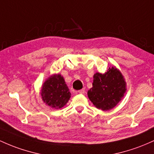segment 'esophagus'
Instances as JSON below:
<instances>
[{"label": "esophagus", "instance_id": "1", "mask_svg": "<svg viewBox=\"0 0 154 154\" xmlns=\"http://www.w3.org/2000/svg\"><path fill=\"white\" fill-rule=\"evenodd\" d=\"M77 92H78V94H85V88H82V89H81V90L77 91Z\"/></svg>", "mask_w": 154, "mask_h": 154}]
</instances>
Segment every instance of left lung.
<instances>
[{"instance_id": "left-lung-1", "label": "left lung", "mask_w": 154, "mask_h": 154, "mask_svg": "<svg viewBox=\"0 0 154 154\" xmlns=\"http://www.w3.org/2000/svg\"><path fill=\"white\" fill-rule=\"evenodd\" d=\"M92 85L93 87L88 91V96L96 108L103 111L116 107L126 91L124 75L116 66L109 67L104 74H94Z\"/></svg>"}]
</instances>
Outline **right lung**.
I'll return each instance as SVG.
<instances>
[{
    "label": "right lung",
    "mask_w": 154,
    "mask_h": 154,
    "mask_svg": "<svg viewBox=\"0 0 154 154\" xmlns=\"http://www.w3.org/2000/svg\"><path fill=\"white\" fill-rule=\"evenodd\" d=\"M42 99L52 109H60L69 102L71 93L63 76L55 74L50 76L42 86Z\"/></svg>",
    "instance_id": "right-lung-1"
}]
</instances>
